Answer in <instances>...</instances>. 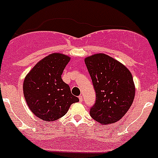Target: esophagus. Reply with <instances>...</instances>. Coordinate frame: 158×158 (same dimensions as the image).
I'll list each match as a JSON object with an SVG mask.
<instances>
[{"label":"esophagus","instance_id":"1","mask_svg":"<svg viewBox=\"0 0 158 158\" xmlns=\"http://www.w3.org/2000/svg\"><path fill=\"white\" fill-rule=\"evenodd\" d=\"M79 101H80V102H82V99H83V97H82V96H79Z\"/></svg>","mask_w":158,"mask_h":158}]
</instances>
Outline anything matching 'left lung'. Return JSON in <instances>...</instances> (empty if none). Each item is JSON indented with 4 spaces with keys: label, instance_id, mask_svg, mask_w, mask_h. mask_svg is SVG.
<instances>
[{
    "label": "left lung",
    "instance_id": "1",
    "mask_svg": "<svg viewBox=\"0 0 158 158\" xmlns=\"http://www.w3.org/2000/svg\"><path fill=\"white\" fill-rule=\"evenodd\" d=\"M96 92L95 104L90 116L104 125L120 120L130 108L135 88L130 71L105 54H95L85 58Z\"/></svg>",
    "mask_w": 158,
    "mask_h": 158
}]
</instances>
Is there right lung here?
<instances>
[{"mask_svg":"<svg viewBox=\"0 0 158 158\" xmlns=\"http://www.w3.org/2000/svg\"><path fill=\"white\" fill-rule=\"evenodd\" d=\"M70 57L61 53L49 54L36 63L25 77L23 94L33 114L53 122L67 113L71 104L79 101L61 79Z\"/></svg>","mask_w":158,"mask_h":158,"instance_id":"right-lung-1","label":"right lung"}]
</instances>
